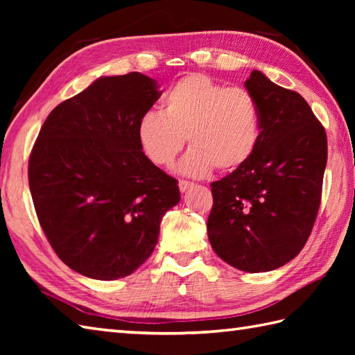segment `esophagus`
Returning a JSON list of instances; mask_svg holds the SVG:
<instances>
[{
	"label": "esophagus",
	"mask_w": 355,
	"mask_h": 355,
	"mask_svg": "<svg viewBox=\"0 0 355 355\" xmlns=\"http://www.w3.org/2000/svg\"><path fill=\"white\" fill-rule=\"evenodd\" d=\"M192 186H193V183L187 182V180H180V182H178V187H180V191H182V192H186L187 189H191Z\"/></svg>",
	"instance_id": "1"
}]
</instances>
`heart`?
Wrapping results in <instances>:
<instances>
[{"label":"heart","mask_w":355,"mask_h":355,"mask_svg":"<svg viewBox=\"0 0 355 355\" xmlns=\"http://www.w3.org/2000/svg\"><path fill=\"white\" fill-rule=\"evenodd\" d=\"M192 146L180 163L189 177H207L216 168L235 172L250 162L261 140V111L243 87H227L201 73L187 74L163 97V111L139 119V145L150 162L169 166Z\"/></svg>","instance_id":"heart-1"}]
</instances>
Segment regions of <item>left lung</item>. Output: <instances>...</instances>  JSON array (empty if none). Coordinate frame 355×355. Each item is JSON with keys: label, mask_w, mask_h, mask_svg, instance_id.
Listing matches in <instances>:
<instances>
[{"label": "left lung", "mask_w": 355, "mask_h": 355, "mask_svg": "<svg viewBox=\"0 0 355 355\" xmlns=\"http://www.w3.org/2000/svg\"><path fill=\"white\" fill-rule=\"evenodd\" d=\"M261 111V140L250 162L214 182L210 245L248 273L285 266L302 250L322 198L325 128L302 96L253 70L245 80Z\"/></svg>", "instance_id": "obj_1"}]
</instances>
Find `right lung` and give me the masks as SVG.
<instances>
[{"label":"right lung","instance_id":"1","mask_svg":"<svg viewBox=\"0 0 355 355\" xmlns=\"http://www.w3.org/2000/svg\"><path fill=\"white\" fill-rule=\"evenodd\" d=\"M157 80L132 71L99 78L53 110L28 158L41 227L71 270L99 281L131 275L154 252L177 180L143 154L139 119Z\"/></svg>","mask_w":355,"mask_h":355}]
</instances>
